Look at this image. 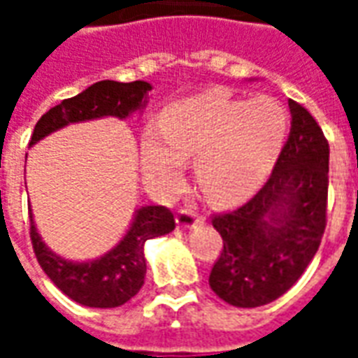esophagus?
<instances>
[{
	"label": "esophagus",
	"mask_w": 358,
	"mask_h": 358,
	"mask_svg": "<svg viewBox=\"0 0 358 358\" xmlns=\"http://www.w3.org/2000/svg\"><path fill=\"white\" fill-rule=\"evenodd\" d=\"M203 220V215L199 210H195L194 207H182L178 210V217H176V222H178L180 228H194L195 224H199Z\"/></svg>",
	"instance_id": "esophagus-1"
}]
</instances>
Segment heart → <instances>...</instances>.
Listing matches in <instances>:
<instances>
[{"mask_svg": "<svg viewBox=\"0 0 358 358\" xmlns=\"http://www.w3.org/2000/svg\"><path fill=\"white\" fill-rule=\"evenodd\" d=\"M287 130L289 113L274 97L234 99L215 88L166 110L163 134H145L143 157L149 171L161 176H174L180 159H194L205 197L234 203L261 186Z\"/></svg>", "mask_w": 358, "mask_h": 358, "instance_id": "heart-1", "label": "heart"}]
</instances>
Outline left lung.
<instances>
[{"mask_svg": "<svg viewBox=\"0 0 358 358\" xmlns=\"http://www.w3.org/2000/svg\"><path fill=\"white\" fill-rule=\"evenodd\" d=\"M292 130L264 186L241 207L213 215L222 249L209 285L234 307L272 303L292 287L326 230L330 145L313 115L289 99Z\"/></svg>", "mask_w": 358, "mask_h": 358, "instance_id": "1", "label": "left lung"}]
</instances>
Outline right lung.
Returning a JSON list of instances; mask_svg holds the SVG:
<instances>
[{
    "instance_id": "1",
    "label": "right lung",
    "mask_w": 358,
    "mask_h": 358,
    "mask_svg": "<svg viewBox=\"0 0 358 358\" xmlns=\"http://www.w3.org/2000/svg\"><path fill=\"white\" fill-rule=\"evenodd\" d=\"M151 90L148 82L101 80L84 90L82 94L63 99L51 107L38 122L30 138V145L71 122H80L99 117H128L145 103ZM174 215L163 205L141 207L136 213L130 230L117 248L107 255L90 263L65 261L45 248L36 232L30 215V240L36 259L53 284L71 299L95 308H113L124 305L140 292L145 278L143 243L174 230Z\"/></svg>"
}]
</instances>
